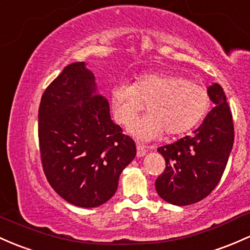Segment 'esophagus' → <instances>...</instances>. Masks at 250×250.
Masks as SVG:
<instances>
[{
	"label": "esophagus",
	"instance_id": "34e87169",
	"mask_svg": "<svg viewBox=\"0 0 250 250\" xmlns=\"http://www.w3.org/2000/svg\"><path fill=\"white\" fill-rule=\"evenodd\" d=\"M146 154V149L141 144H137V156L143 157Z\"/></svg>",
	"mask_w": 250,
	"mask_h": 250
}]
</instances>
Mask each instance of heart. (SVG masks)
Returning a JSON list of instances; mask_svg holds the SVG:
<instances>
[{
  "label": "heart",
  "instance_id": "b5f03b06",
  "mask_svg": "<svg viewBox=\"0 0 250 250\" xmlns=\"http://www.w3.org/2000/svg\"><path fill=\"white\" fill-rule=\"evenodd\" d=\"M115 120L130 125L147 104L149 114L130 127L142 141L158 138L162 133L182 135L194 127L210 107L208 92L195 82L180 76L144 74L131 84L118 83L112 89Z\"/></svg>",
  "mask_w": 250,
  "mask_h": 250
}]
</instances>
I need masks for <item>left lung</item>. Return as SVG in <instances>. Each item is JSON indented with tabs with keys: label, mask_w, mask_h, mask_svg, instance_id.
Wrapping results in <instances>:
<instances>
[{
	"label": "left lung",
	"mask_w": 250,
	"mask_h": 250,
	"mask_svg": "<svg viewBox=\"0 0 250 250\" xmlns=\"http://www.w3.org/2000/svg\"><path fill=\"white\" fill-rule=\"evenodd\" d=\"M214 107L193 135L158 147L166 168L155 187L161 198L173 205L198 203L216 188L233 146L232 114L223 88H208Z\"/></svg>",
	"instance_id": "left-lung-1"
}]
</instances>
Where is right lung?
I'll use <instances>...</instances> for the list:
<instances>
[{"instance_id":"add662e5","label":"right lung","mask_w":250,"mask_h":250,"mask_svg":"<svg viewBox=\"0 0 250 250\" xmlns=\"http://www.w3.org/2000/svg\"><path fill=\"white\" fill-rule=\"evenodd\" d=\"M84 62L66 65L50 83L38 112L45 176L72 205L96 208L111 199L119 176L136 156V144L109 114Z\"/></svg>"}]
</instances>
